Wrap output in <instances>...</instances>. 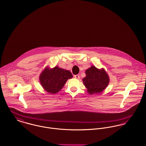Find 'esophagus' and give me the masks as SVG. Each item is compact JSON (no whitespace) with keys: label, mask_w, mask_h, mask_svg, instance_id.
<instances>
[{"label":"esophagus","mask_w":146,"mask_h":146,"mask_svg":"<svg viewBox=\"0 0 146 146\" xmlns=\"http://www.w3.org/2000/svg\"><path fill=\"white\" fill-rule=\"evenodd\" d=\"M74 78H76V79H79L80 77H79V75H75V76H74Z\"/></svg>","instance_id":"obj_1"}]
</instances>
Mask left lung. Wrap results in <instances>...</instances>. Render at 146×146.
Segmentation results:
<instances>
[{"label": "left lung", "mask_w": 146, "mask_h": 146, "mask_svg": "<svg viewBox=\"0 0 146 146\" xmlns=\"http://www.w3.org/2000/svg\"><path fill=\"white\" fill-rule=\"evenodd\" d=\"M86 74L83 82L90 94L102 93L109 83V76L104 69H99L92 66L86 70Z\"/></svg>", "instance_id": "left-lung-1"}]
</instances>
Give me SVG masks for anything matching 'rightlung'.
<instances>
[{
  "mask_svg": "<svg viewBox=\"0 0 146 146\" xmlns=\"http://www.w3.org/2000/svg\"><path fill=\"white\" fill-rule=\"evenodd\" d=\"M73 77L71 72L58 66L53 68L46 67L40 76V82L44 90L50 94H56L64 86L68 79Z\"/></svg>",
  "mask_w": 146,
  "mask_h": 146,
  "instance_id": "obj_1",
  "label": "right lung"
}]
</instances>
